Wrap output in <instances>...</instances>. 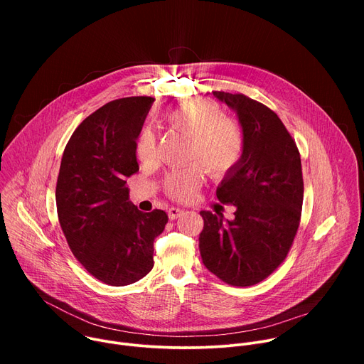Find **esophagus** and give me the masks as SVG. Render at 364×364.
<instances>
[{"instance_id": "34e87169", "label": "esophagus", "mask_w": 364, "mask_h": 364, "mask_svg": "<svg viewBox=\"0 0 364 364\" xmlns=\"http://www.w3.org/2000/svg\"><path fill=\"white\" fill-rule=\"evenodd\" d=\"M181 215H183V210L178 209V207H171V209H168V218H170L171 220L180 218Z\"/></svg>"}]
</instances>
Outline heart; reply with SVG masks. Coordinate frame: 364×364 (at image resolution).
<instances>
[{
    "label": "heart",
    "instance_id": "b5f03b06",
    "mask_svg": "<svg viewBox=\"0 0 364 364\" xmlns=\"http://www.w3.org/2000/svg\"><path fill=\"white\" fill-rule=\"evenodd\" d=\"M164 122L174 131L190 138L188 160L201 163L213 177L229 174L242 160L245 136L240 127L226 119V114L212 102L198 100L173 109L164 115ZM136 155L141 161L155 157V135L142 129L136 141ZM204 181V168L193 164L173 171L166 180V191L176 200H190Z\"/></svg>",
    "mask_w": 364,
    "mask_h": 364
}]
</instances>
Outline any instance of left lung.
<instances>
[{
	"instance_id": "left-lung-1",
	"label": "left lung",
	"mask_w": 364,
	"mask_h": 364,
	"mask_svg": "<svg viewBox=\"0 0 364 364\" xmlns=\"http://www.w3.org/2000/svg\"><path fill=\"white\" fill-rule=\"evenodd\" d=\"M237 115L245 151L216 190L236 207L235 219L200 212L198 247L204 267L235 287L269 277L287 257L296 235L304 198L301 157L278 115L240 93L213 92Z\"/></svg>"
}]
</instances>
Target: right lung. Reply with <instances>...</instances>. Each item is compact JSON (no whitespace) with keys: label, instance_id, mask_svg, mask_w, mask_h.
<instances>
[{"label":"right lung","instance_id":"obj_1","mask_svg":"<svg viewBox=\"0 0 364 364\" xmlns=\"http://www.w3.org/2000/svg\"><path fill=\"white\" fill-rule=\"evenodd\" d=\"M154 97L112 100L72 134L62 157L56 204L70 250L103 284L125 287L154 267V239L168 216L139 212L127 180L138 171L136 139Z\"/></svg>","mask_w":364,"mask_h":364}]
</instances>
